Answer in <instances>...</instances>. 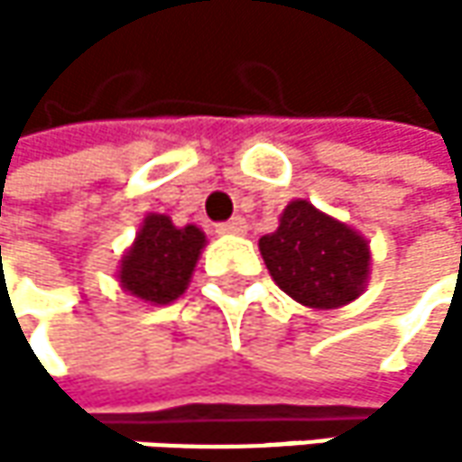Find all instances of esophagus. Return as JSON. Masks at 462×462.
Wrapping results in <instances>:
<instances>
[{"label": "esophagus", "instance_id": "34e87169", "mask_svg": "<svg viewBox=\"0 0 462 462\" xmlns=\"http://www.w3.org/2000/svg\"><path fill=\"white\" fill-rule=\"evenodd\" d=\"M248 230V222L243 219V217H232L230 222H222L217 232H222V235H245Z\"/></svg>", "mask_w": 462, "mask_h": 462}]
</instances>
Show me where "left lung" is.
<instances>
[{
  "mask_svg": "<svg viewBox=\"0 0 462 462\" xmlns=\"http://www.w3.org/2000/svg\"><path fill=\"white\" fill-rule=\"evenodd\" d=\"M273 281L300 305L334 310L353 302L369 278V243L308 200H291L278 230L259 237Z\"/></svg>",
  "mask_w": 462,
  "mask_h": 462,
  "instance_id": "8db88e82",
  "label": "left lung"
}]
</instances>
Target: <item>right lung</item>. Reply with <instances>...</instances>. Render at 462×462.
Here are the masks:
<instances>
[{"label": "right lung", "instance_id": "add662e5", "mask_svg": "<svg viewBox=\"0 0 462 462\" xmlns=\"http://www.w3.org/2000/svg\"><path fill=\"white\" fill-rule=\"evenodd\" d=\"M206 235L195 225L176 227L165 214H149L120 262V286L143 302L168 305L184 294Z\"/></svg>", "mask_w": 462, "mask_h": 462}]
</instances>
